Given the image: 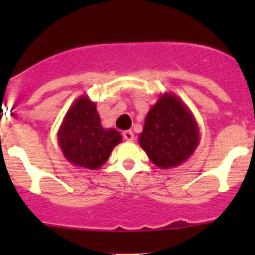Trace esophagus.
<instances>
[{"label": "esophagus", "mask_w": 255, "mask_h": 255, "mask_svg": "<svg viewBox=\"0 0 255 255\" xmlns=\"http://www.w3.org/2000/svg\"><path fill=\"white\" fill-rule=\"evenodd\" d=\"M123 136H124V139H125V140H128V141L134 140V132H132L131 130H126V131H124Z\"/></svg>", "instance_id": "34e87169"}]
</instances>
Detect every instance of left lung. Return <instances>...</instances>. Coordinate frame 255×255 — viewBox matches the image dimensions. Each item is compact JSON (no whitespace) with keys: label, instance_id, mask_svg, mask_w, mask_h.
<instances>
[{"label":"left lung","instance_id":"obj_1","mask_svg":"<svg viewBox=\"0 0 255 255\" xmlns=\"http://www.w3.org/2000/svg\"><path fill=\"white\" fill-rule=\"evenodd\" d=\"M138 140L150 162L167 170L194 153L200 140L199 126L181 98L167 92L148 111Z\"/></svg>","mask_w":255,"mask_h":255}]
</instances>
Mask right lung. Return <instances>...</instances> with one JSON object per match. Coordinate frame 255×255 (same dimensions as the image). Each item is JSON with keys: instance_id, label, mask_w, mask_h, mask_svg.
I'll list each match as a JSON object with an SVG mask.
<instances>
[{"instance_id": "obj_1", "label": "right lung", "mask_w": 255, "mask_h": 255, "mask_svg": "<svg viewBox=\"0 0 255 255\" xmlns=\"http://www.w3.org/2000/svg\"><path fill=\"white\" fill-rule=\"evenodd\" d=\"M57 140L70 163L88 170H98L123 138L114 128H103L96 103L88 96H82L65 115Z\"/></svg>"}]
</instances>
